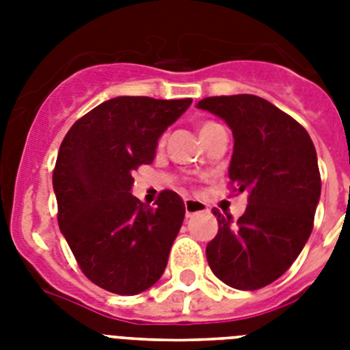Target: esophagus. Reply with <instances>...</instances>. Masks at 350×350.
<instances>
[{
  "label": "esophagus",
  "mask_w": 350,
  "mask_h": 350,
  "mask_svg": "<svg viewBox=\"0 0 350 350\" xmlns=\"http://www.w3.org/2000/svg\"><path fill=\"white\" fill-rule=\"evenodd\" d=\"M203 211H207V205H205V203L196 202V200H185V214H187V218H191L192 214L203 213Z\"/></svg>",
  "instance_id": "esophagus-1"
}]
</instances>
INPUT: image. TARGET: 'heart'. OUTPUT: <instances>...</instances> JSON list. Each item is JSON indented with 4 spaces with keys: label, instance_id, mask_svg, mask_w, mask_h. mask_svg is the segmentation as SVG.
I'll use <instances>...</instances> for the list:
<instances>
[{
    "label": "heart",
    "instance_id": "b5f03b06",
    "mask_svg": "<svg viewBox=\"0 0 350 350\" xmlns=\"http://www.w3.org/2000/svg\"><path fill=\"white\" fill-rule=\"evenodd\" d=\"M218 125V123H214V121H203V123H200V126H198V131H200V136H203L205 132L211 131V129H214V126ZM165 143V136H159L158 139V145L161 147Z\"/></svg>",
    "mask_w": 350,
    "mask_h": 350
}]
</instances>
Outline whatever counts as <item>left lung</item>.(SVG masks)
<instances>
[{
  "instance_id": "1",
  "label": "left lung",
  "mask_w": 350,
  "mask_h": 350,
  "mask_svg": "<svg viewBox=\"0 0 350 350\" xmlns=\"http://www.w3.org/2000/svg\"><path fill=\"white\" fill-rule=\"evenodd\" d=\"M232 129L230 189L249 192L236 221L218 218L207 245L213 272L239 291L276 282L307 243L321 192L314 143L298 121L252 94L213 96L198 103Z\"/></svg>"
}]
</instances>
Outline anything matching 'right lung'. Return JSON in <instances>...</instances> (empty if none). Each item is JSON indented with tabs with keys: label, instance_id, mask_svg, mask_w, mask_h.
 Masks as SVG:
<instances>
[{
	"label": "right lung",
	"instance_id": "add662e5",
	"mask_svg": "<svg viewBox=\"0 0 350 350\" xmlns=\"http://www.w3.org/2000/svg\"><path fill=\"white\" fill-rule=\"evenodd\" d=\"M192 103L120 96L79 118L63 137L52 172L57 224L79 269L109 293L132 296L163 274L185 218L176 192L154 207L131 194L134 172L152 163L158 137Z\"/></svg>",
	"mask_w": 350,
	"mask_h": 350
}]
</instances>
